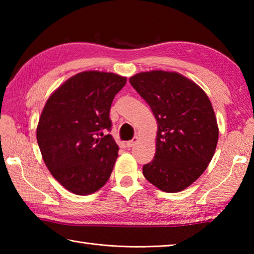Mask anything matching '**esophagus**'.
Masks as SVG:
<instances>
[{
	"label": "esophagus",
	"mask_w": 254,
	"mask_h": 254,
	"mask_svg": "<svg viewBox=\"0 0 254 254\" xmlns=\"http://www.w3.org/2000/svg\"><path fill=\"white\" fill-rule=\"evenodd\" d=\"M137 141V137H133V139H131V141H127V143H126V145H127V147H132L134 144H135V142Z\"/></svg>",
	"instance_id": "esophagus-1"
}]
</instances>
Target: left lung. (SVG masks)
<instances>
[{
    "instance_id": "8db88e82",
    "label": "left lung",
    "mask_w": 254,
    "mask_h": 254,
    "mask_svg": "<svg viewBox=\"0 0 254 254\" xmlns=\"http://www.w3.org/2000/svg\"><path fill=\"white\" fill-rule=\"evenodd\" d=\"M157 120L156 154L143 175L168 193L190 187L212 160L218 126L207 95L177 72L150 71L130 77Z\"/></svg>"
}]
</instances>
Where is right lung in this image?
I'll list each match as a JSON object with an SVG mask.
<instances>
[{
	"mask_svg": "<svg viewBox=\"0 0 254 254\" xmlns=\"http://www.w3.org/2000/svg\"><path fill=\"white\" fill-rule=\"evenodd\" d=\"M127 83L120 75L85 71L63 83L41 112L37 142L51 175L77 195L106 185L118 158L110 108Z\"/></svg>",
	"mask_w": 254,
	"mask_h": 254,
	"instance_id": "obj_1",
	"label": "right lung"
}]
</instances>
